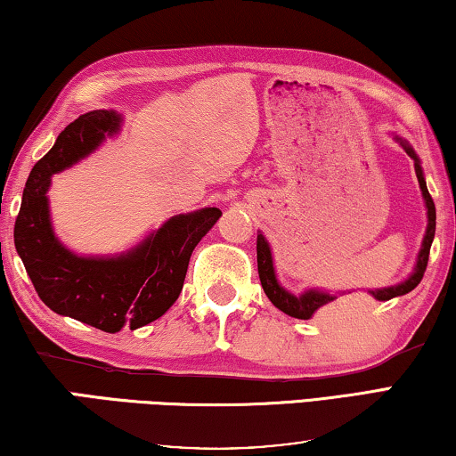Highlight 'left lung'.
<instances>
[{
  "mask_svg": "<svg viewBox=\"0 0 456 456\" xmlns=\"http://www.w3.org/2000/svg\"><path fill=\"white\" fill-rule=\"evenodd\" d=\"M395 140L403 150H406V154L411 158V160H414L418 184H420L424 205H426V215H428V225H426L422 248H420V251H418L414 272L410 273V278L400 281V284H395V286L375 288V290H370L371 298L379 300V302H386V300L395 298V296L408 294L414 290L418 284H420V280L426 272V265H428L430 245H432V240H435V231H436V208H435V200H432L428 189H426L420 158L416 156V151L411 150V146L406 140H402V137H397V135H395ZM257 272H259V280H262V288H264L267 298H270L273 306L280 308L281 313H286L288 316H294V319H300V321H308V319H313L314 314L321 313L324 319L330 322H345V319H349V310L353 313V306H349V302H338L337 294H329V292L316 290V288H310V290H306L305 294L294 296L288 292L286 288H281L278 278H276V270H273L270 243H267V240L262 233H257Z\"/></svg>",
  "mask_w": 456,
  "mask_h": 456,
  "instance_id": "8db88e82",
  "label": "left lung"
}]
</instances>
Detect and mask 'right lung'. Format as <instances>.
Instances as JSON below:
<instances>
[{"mask_svg": "<svg viewBox=\"0 0 456 456\" xmlns=\"http://www.w3.org/2000/svg\"><path fill=\"white\" fill-rule=\"evenodd\" d=\"M119 126V113L95 110L64 127L28 176L13 227L18 256L40 300L56 314L105 332L160 319L183 290L192 249L221 216L216 207L176 215L119 256L85 257L64 248L50 223V178L89 156Z\"/></svg>", "mask_w": 456, "mask_h": 456, "instance_id": "add662e5", "label": "right lung"}]
</instances>
